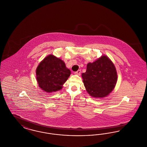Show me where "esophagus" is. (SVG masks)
<instances>
[{
    "instance_id": "1",
    "label": "esophagus",
    "mask_w": 147,
    "mask_h": 147,
    "mask_svg": "<svg viewBox=\"0 0 147 147\" xmlns=\"http://www.w3.org/2000/svg\"><path fill=\"white\" fill-rule=\"evenodd\" d=\"M80 74H81V70L80 69H79V70H78V71H77L75 72V74L78 75V76L80 75Z\"/></svg>"
}]
</instances>
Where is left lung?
Here are the masks:
<instances>
[{
    "instance_id": "obj_1",
    "label": "left lung",
    "mask_w": 147,
    "mask_h": 147,
    "mask_svg": "<svg viewBox=\"0 0 147 147\" xmlns=\"http://www.w3.org/2000/svg\"><path fill=\"white\" fill-rule=\"evenodd\" d=\"M82 78L86 91L91 96L103 98L109 95L116 86V69L107 56H101L96 61L87 64Z\"/></svg>"
}]
</instances>
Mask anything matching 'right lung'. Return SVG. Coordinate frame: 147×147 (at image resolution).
Segmentation results:
<instances>
[{"label":"right lung","instance_id":"1","mask_svg":"<svg viewBox=\"0 0 147 147\" xmlns=\"http://www.w3.org/2000/svg\"><path fill=\"white\" fill-rule=\"evenodd\" d=\"M36 80L40 88L51 93L60 90L71 75L63 61L53 55L47 56L38 65Z\"/></svg>","mask_w":147,"mask_h":147}]
</instances>
